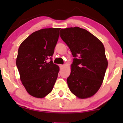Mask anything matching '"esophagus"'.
<instances>
[{"label":"esophagus","mask_w":123,"mask_h":123,"mask_svg":"<svg viewBox=\"0 0 123 123\" xmlns=\"http://www.w3.org/2000/svg\"><path fill=\"white\" fill-rule=\"evenodd\" d=\"M64 65H59V67L61 68H62L63 67H64Z\"/></svg>","instance_id":"obj_1"}]
</instances>
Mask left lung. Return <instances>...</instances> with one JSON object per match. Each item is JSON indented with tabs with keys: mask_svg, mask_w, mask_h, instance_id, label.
Listing matches in <instances>:
<instances>
[{
	"mask_svg": "<svg viewBox=\"0 0 123 123\" xmlns=\"http://www.w3.org/2000/svg\"><path fill=\"white\" fill-rule=\"evenodd\" d=\"M60 37L74 57L67 79L69 90L79 98L91 97L101 86L108 67L104 44L90 32L77 27L61 29Z\"/></svg>",
	"mask_w": 123,
	"mask_h": 123,
	"instance_id": "1",
	"label": "left lung"
}]
</instances>
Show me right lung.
Returning a JSON list of instances; mask_svg holds the SVG:
<instances>
[{
    "instance_id": "1",
    "label": "right lung",
    "mask_w": 123,
    "mask_h": 123,
    "mask_svg": "<svg viewBox=\"0 0 123 123\" xmlns=\"http://www.w3.org/2000/svg\"><path fill=\"white\" fill-rule=\"evenodd\" d=\"M60 29L36 31L19 46L16 65L23 86L34 97L43 98L51 92L58 77L59 68L54 64L52 56Z\"/></svg>"
}]
</instances>
